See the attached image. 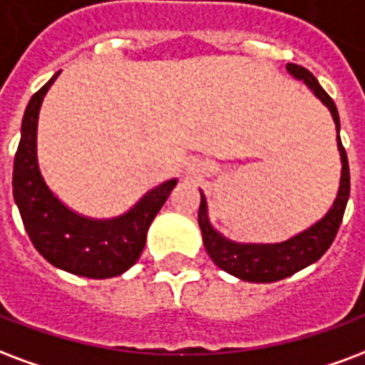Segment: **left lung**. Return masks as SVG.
<instances>
[{"label":"left lung","instance_id":"1","mask_svg":"<svg viewBox=\"0 0 365 365\" xmlns=\"http://www.w3.org/2000/svg\"><path fill=\"white\" fill-rule=\"evenodd\" d=\"M286 71L292 75L296 81H302L304 85L315 94V98L321 100V104L331 112L336 128V147L341 155V182H339V191L334 197L333 205L329 207L325 215L313 222L306 230L294 234L284 242L277 244H245V242H236L230 240L212 226L209 218V205L207 197L201 190V207H199V228L203 234L205 250L209 257L215 261V265L220 267L232 277H236L245 282H277L286 277H292L294 272L306 269L312 263L325 253L334 236L339 232V226L344 217L348 197H350V168H348L346 150L341 143V120L339 112L334 106L333 98L323 91L319 81L307 71L306 67L288 63Z\"/></svg>","mask_w":365,"mask_h":365}]
</instances>
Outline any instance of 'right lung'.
Wrapping results in <instances>:
<instances>
[{
  "label": "right lung",
  "instance_id": "1",
  "mask_svg": "<svg viewBox=\"0 0 365 365\" xmlns=\"http://www.w3.org/2000/svg\"><path fill=\"white\" fill-rule=\"evenodd\" d=\"M56 73L24 110L21 141L13 168V197L26 234L50 265L86 279L120 277L137 263L147 232L178 178L156 185L125 212L112 218L85 217L59 199L46 183L38 164V115Z\"/></svg>",
  "mask_w": 365,
  "mask_h": 365
}]
</instances>
